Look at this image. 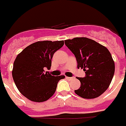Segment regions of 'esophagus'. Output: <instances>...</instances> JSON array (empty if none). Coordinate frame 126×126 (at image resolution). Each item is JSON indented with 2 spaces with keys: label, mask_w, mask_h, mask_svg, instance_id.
I'll use <instances>...</instances> for the list:
<instances>
[{
  "label": "esophagus",
  "mask_w": 126,
  "mask_h": 126,
  "mask_svg": "<svg viewBox=\"0 0 126 126\" xmlns=\"http://www.w3.org/2000/svg\"><path fill=\"white\" fill-rule=\"evenodd\" d=\"M66 78L68 80H73V79H74V77H66Z\"/></svg>",
  "instance_id": "obj_1"
}]
</instances>
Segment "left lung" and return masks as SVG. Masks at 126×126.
I'll list each match as a JSON object with an SVG mask.
<instances>
[{
	"instance_id": "obj_1",
	"label": "left lung",
	"mask_w": 126,
	"mask_h": 126,
	"mask_svg": "<svg viewBox=\"0 0 126 126\" xmlns=\"http://www.w3.org/2000/svg\"><path fill=\"white\" fill-rule=\"evenodd\" d=\"M64 42L75 56L78 68H83L86 74L84 78H77L81 85L74 90L75 93L86 99L102 95L108 88L115 72V64L109 50L88 38H74Z\"/></svg>"
}]
</instances>
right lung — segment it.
Returning <instances> with one entry per match:
<instances>
[{
  "instance_id": "right-lung-1",
  "label": "right lung",
  "mask_w": 126,
  "mask_h": 126,
  "mask_svg": "<svg viewBox=\"0 0 126 126\" xmlns=\"http://www.w3.org/2000/svg\"><path fill=\"white\" fill-rule=\"evenodd\" d=\"M64 44V40L38 41L18 54L13 64V80L20 92L28 100L42 102L55 93L58 82L65 76L45 73L44 68H50L54 54Z\"/></svg>"
}]
</instances>
